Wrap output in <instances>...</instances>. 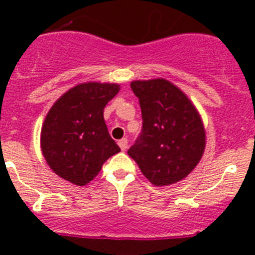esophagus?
Returning <instances> with one entry per match:
<instances>
[{
  "mask_svg": "<svg viewBox=\"0 0 255 255\" xmlns=\"http://www.w3.org/2000/svg\"><path fill=\"white\" fill-rule=\"evenodd\" d=\"M119 147L121 148V150H126V148H128V139L123 138L121 140H119Z\"/></svg>",
  "mask_w": 255,
  "mask_h": 255,
  "instance_id": "esophagus-1",
  "label": "esophagus"
}]
</instances>
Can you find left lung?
<instances>
[{"instance_id": "obj_1", "label": "left lung", "mask_w": 255, "mask_h": 255, "mask_svg": "<svg viewBox=\"0 0 255 255\" xmlns=\"http://www.w3.org/2000/svg\"><path fill=\"white\" fill-rule=\"evenodd\" d=\"M143 117L140 136L128 150L143 175L155 186L185 179L206 148L199 112L184 92L166 79L134 80Z\"/></svg>"}]
</instances>
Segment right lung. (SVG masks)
Wrapping results in <instances>:
<instances>
[{"label":"right lung","mask_w":255,"mask_h":255,"mask_svg":"<svg viewBox=\"0 0 255 255\" xmlns=\"http://www.w3.org/2000/svg\"><path fill=\"white\" fill-rule=\"evenodd\" d=\"M119 92L120 85L115 83H82L53 103L40 130V149L56 175L87 185L120 152L103 117L106 105Z\"/></svg>","instance_id":"obj_1"}]
</instances>
